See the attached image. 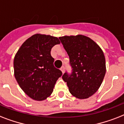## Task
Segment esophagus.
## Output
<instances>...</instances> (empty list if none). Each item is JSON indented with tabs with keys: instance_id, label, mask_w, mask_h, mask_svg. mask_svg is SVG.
<instances>
[{
	"instance_id": "34e87169",
	"label": "esophagus",
	"mask_w": 124,
	"mask_h": 124,
	"mask_svg": "<svg viewBox=\"0 0 124 124\" xmlns=\"http://www.w3.org/2000/svg\"><path fill=\"white\" fill-rule=\"evenodd\" d=\"M60 70L62 71V73H64V71H65V68H64V66H62V68H60Z\"/></svg>"
}]
</instances>
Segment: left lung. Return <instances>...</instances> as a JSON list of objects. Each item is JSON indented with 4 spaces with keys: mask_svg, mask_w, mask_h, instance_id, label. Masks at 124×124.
Wrapping results in <instances>:
<instances>
[{
    "mask_svg": "<svg viewBox=\"0 0 124 124\" xmlns=\"http://www.w3.org/2000/svg\"><path fill=\"white\" fill-rule=\"evenodd\" d=\"M70 57L72 72L62 75L73 96L85 99L92 96L102 84L106 74V60L99 46L84 35L59 37Z\"/></svg>",
    "mask_w": 124,
    "mask_h": 124,
    "instance_id": "left-lung-1",
    "label": "left lung"
}]
</instances>
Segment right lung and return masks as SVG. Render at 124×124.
<instances>
[{
  "mask_svg": "<svg viewBox=\"0 0 124 124\" xmlns=\"http://www.w3.org/2000/svg\"><path fill=\"white\" fill-rule=\"evenodd\" d=\"M60 43L57 37L35 34L22 44L15 54V77L20 88L33 100L41 101L50 96L62 76L51 55V48Z\"/></svg>",
  "mask_w": 124,
  "mask_h": 124,
  "instance_id": "add662e5",
  "label": "right lung"
}]
</instances>
